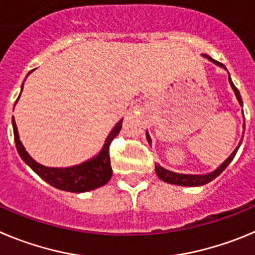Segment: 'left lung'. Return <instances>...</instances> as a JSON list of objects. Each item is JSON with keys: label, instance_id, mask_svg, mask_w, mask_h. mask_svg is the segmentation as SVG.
Segmentation results:
<instances>
[{"label": "left lung", "instance_id": "8db88e82", "mask_svg": "<svg viewBox=\"0 0 255 255\" xmlns=\"http://www.w3.org/2000/svg\"><path fill=\"white\" fill-rule=\"evenodd\" d=\"M203 57H206L207 59H210L211 62H213V63H215V65L220 66V67H224L225 70H226V67H225L222 63L215 61V59H212L210 56H207V54H203ZM229 81H230L233 90L235 91V95H236V98H238V100H239V104L243 107L242 96H240L239 90L235 88V85H234L233 81H231L230 76H229ZM146 138H147L148 143H151V138H150V136H148V132H146ZM240 143H242V141H240ZM240 143H239V146H238V147L234 150V152L229 156L228 159L225 160V161L222 162L219 167H217L216 170L212 171V173H210V174H205V175H190V174L188 175V174H178V173H173V171H170V170H166V169L161 167L160 165H155L156 174H157V176H159L161 180H164V182H166V183H170V184L184 185V187H198V185L207 184V183L212 182L215 178H217V176H219L220 174H221L222 171L226 169V167H228V165L233 161V159L235 157L236 152H238V150H239Z\"/></svg>", "mask_w": 255, "mask_h": 255}]
</instances>
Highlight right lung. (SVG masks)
Returning <instances> with one entry per match:
<instances>
[{
    "label": "right lung",
    "mask_w": 255,
    "mask_h": 255,
    "mask_svg": "<svg viewBox=\"0 0 255 255\" xmlns=\"http://www.w3.org/2000/svg\"><path fill=\"white\" fill-rule=\"evenodd\" d=\"M122 121L123 119H121L116 125V127L112 129V132L108 134L104 146L95 157L80 165H76V166L65 167V169L63 167H48L36 162L22 146L13 118L12 128L16 148H17V152H19L20 157L25 161V164L29 165L40 178L44 179L45 182L52 187L66 190V192H72V193H82V192H89V190L96 189V188L107 184L109 179L112 178L113 170H112L111 156H109V146H111L112 141L117 137V134L121 132Z\"/></svg>",
    "instance_id": "obj_1"
}]
</instances>
